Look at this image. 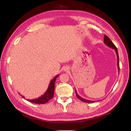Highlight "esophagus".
I'll return each instance as SVG.
<instances>
[{
	"label": "esophagus",
	"instance_id": "1",
	"mask_svg": "<svg viewBox=\"0 0 131 131\" xmlns=\"http://www.w3.org/2000/svg\"><path fill=\"white\" fill-rule=\"evenodd\" d=\"M67 68H66V70H67Z\"/></svg>",
	"mask_w": 131,
	"mask_h": 131
}]
</instances>
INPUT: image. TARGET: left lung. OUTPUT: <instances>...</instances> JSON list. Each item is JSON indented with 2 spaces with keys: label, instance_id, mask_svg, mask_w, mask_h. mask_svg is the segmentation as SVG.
I'll list each match as a JSON object with an SVG mask.
<instances>
[{
  "label": "left lung",
  "instance_id": "obj_1",
  "mask_svg": "<svg viewBox=\"0 0 131 131\" xmlns=\"http://www.w3.org/2000/svg\"><path fill=\"white\" fill-rule=\"evenodd\" d=\"M104 42L105 44L108 46V47H110V48H112L114 50H115V52H116V56H117V68H118V72H120V66H119V57H118V51H117V47L115 46V45L113 43V42L110 40V39L109 38V37H108L106 36V35H104ZM75 93H76V96L79 99V100H81V101L84 102H85V103H93L95 101H90V100H86V99H84L82 97H81L78 94L76 90H75Z\"/></svg>",
  "mask_w": 131,
  "mask_h": 131
}]
</instances>
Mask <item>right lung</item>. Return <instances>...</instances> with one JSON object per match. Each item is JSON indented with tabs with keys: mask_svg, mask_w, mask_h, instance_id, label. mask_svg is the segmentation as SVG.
Wrapping results in <instances>:
<instances>
[{
	"mask_svg": "<svg viewBox=\"0 0 131 131\" xmlns=\"http://www.w3.org/2000/svg\"><path fill=\"white\" fill-rule=\"evenodd\" d=\"M59 74L57 75L56 77H54L53 79L51 80L50 82L47 90L43 94L42 96L39 97L38 98L33 99V100H27L30 102H32L33 103L35 104H45L46 103L50 101L51 99H52L53 97L54 94V84L56 81V79L59 77ZM22 98H25L24 96H22Z\"/></svg>",
	"mask_w": 131,
	"mask_h": 131,
	"instance_id": "obj_1",
	"label": "right lung"
}]
</instances>
